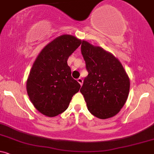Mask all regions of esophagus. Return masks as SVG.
<instances>
[{"mask_svg": "<svg viewBox=\"0 0 154 154\" xmlns=\"http://www.w3.org/2000/svg\"><path fill=\"white\" fill-rule=\"evenodd\" d=\"M77 81L79 83V84H81V86H82V84H83V79H81V78H79V79H77Z\"/></svg>", "mask_w": 154, "mask_h": 154, "instance_id": "1", "label": "esophagus"}]
</instances>
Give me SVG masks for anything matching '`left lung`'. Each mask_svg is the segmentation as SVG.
<instances>
[{"label": "left lung", "mask_w": 154, "mask_h": 154, "mask_svg": "<svg viewBox=\"0 0 154 154\" xmlns=\"http://www.w3.org/2000/svg\"><path fill=\"white\" fill-rule=\"evenodd\" d=\"M81 48L88 74L80 91L88 111L99 119L115 116L127 101L129 78L112 54L86 41Z\"/></svg>", "instance_id": "obj_1"}]
</instances>
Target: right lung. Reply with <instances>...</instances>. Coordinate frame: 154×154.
Here are the masks:
<instances>
[{"mask_svg":"<svg viewBox=\"0 0 154 154\" xmlns=\"http://www.w3.org/2000/svg\"><path fill=\"white\" fill-rule=\"evenodd\" d=\"M81 44L73 36H60L46 45L34 61L26 90L34 107L43 115L55 117L63 113L80 89L67 61Z\"/></svg>","mask_w":154,"mask_h":154,"instance_id":"right-lung-1","label":"right lung"}]
</instances>
